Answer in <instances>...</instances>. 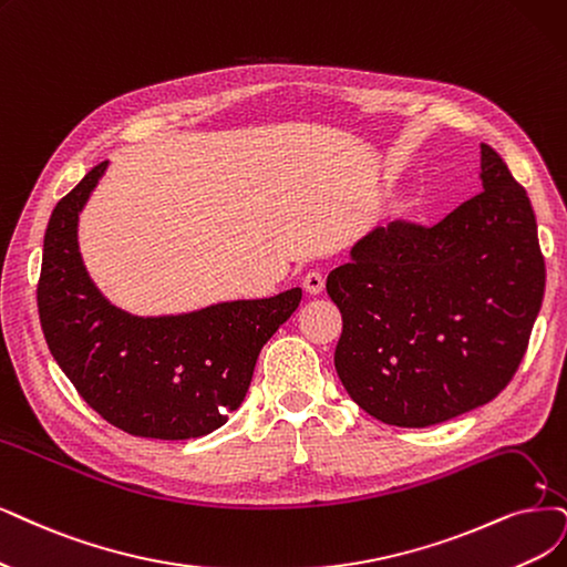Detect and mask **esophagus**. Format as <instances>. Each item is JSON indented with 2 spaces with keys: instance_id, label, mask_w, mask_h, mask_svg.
I'll list each match as a JSON object with an SVG mask.
<instances>
[{
  "instance_id": "esophagus-1",
  "label": "esophagus",
  "mask_w": 567,
  "mask_h": 567,
  "mask_svg": "<svg viewBox=\"0 0 567 567\" xmlns=\"http://www.w3.org/2000/svg\"><path fill=\"white\" fill-rule=\"evenodd\" d=\"M303 289H306V295H310V297L322 295V289H324V276H322V272L320 270L306 272V276H303Z\"/></svg>"
}]
</instances>
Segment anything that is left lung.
<instances>
[{
    "instance_id": "8db88e82",
    "label": "left lung",
    "mask_w": 567,
    "mask_h": 567,
    "mask_svg": "<svg viewBox=\"0 0 567 567\" xmlns=\"http://www.w3.org/2000/svg\"><path fill=\"white\" fill-rule=\"evenodd\" d=\"M484 192L432 228L379 226L333 268V352L352 402L381 423L427 427L484 406L516 373L544 299L530 198L488 144Z\"/></svg>"
}]
</instances>
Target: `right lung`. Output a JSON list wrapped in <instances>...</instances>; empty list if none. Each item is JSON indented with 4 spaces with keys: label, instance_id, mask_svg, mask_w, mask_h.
<instances>
[{
    "label": "right lung",
    "instance_id": "right-lung-1",
    "mask_svg": "<svg viewBox=\"0 0 567 567\" xmlns=\"http://www.w3.org/2000/svg\"><path fill=\"white\" fill-rule=\"evenodd\" d=\"M107 163L49 219L37 287L41 329L76 392L114 427L167 442L205 436L243 404L264 343L299 308L301 289L163 318L112 306L89 278L76 240L79 215Z\"/></svg>",
    "mask_w": 567,
    "mask_h": 567
}]
</instances>
